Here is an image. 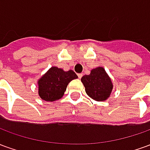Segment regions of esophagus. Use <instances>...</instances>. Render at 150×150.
Instances as JSON below:
<instances>
[{"label": "esophagus", "mask_w": 150, "mask_h": 150, "mask_svg": "<svg viewBox=\"0 0 150 150\" xmlns=\"http://www.w3.org/2000/svg\"><path fill=\"white\" fill-rule=\"evenodd\" d=\"M82 76H83V74H81V73H79V74H78V77L79 79H81Z\"/></svg>", "instance_id": "obj_1"}]
</instances>
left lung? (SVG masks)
<instances>
[{"instance_id": "8db88e82", "label": "left lung", "mask_w": 150, "mask_h": 150, "mask_svg": "<svg viewBox=\"0 0 150 150\" xmlns=\"http://www.w3.org/2000/svg\"><path fill=\"white\" fill-rule=\"evenodd\" d=\"M87 94L97 101H103L109 97L112 90V83L103 67L93 69L91 74L81 79Z\"/></svg>"}]
</instances>
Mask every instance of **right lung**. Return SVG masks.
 <instances>
[{"label": "right lung", "mask_w": 150, "mask_h": 150, "mask_svg": "<svg viewBox=\"0 0 150 150\" xmlns=\"http://www.w3.org/2000/svg\"><path fill=\"white\" fill-rule=\"evenodd\" d=\"M77 78V75L71 70L64 71L56 67H51L38 81L40 97L50 102L59 100L64 94L69 83Z\"/></svg>", "instance_id": "1"}]
</instances>
